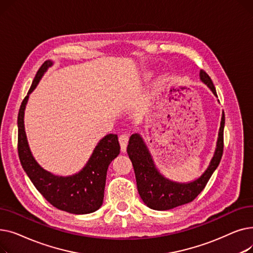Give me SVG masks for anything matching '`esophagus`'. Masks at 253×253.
Returning a JSON list of instances; mask_svg holds the SVG:
<instances>
[{"mask_svg":"<svg viewBox=\"0 0 253 253\" xmlns=\"http://www.w3.org/2000/svg\"><path fill=\"white\" fill-rule=\"evenodd\" d=\"M128 140H129V134H127V133H122L119 136V141H120V145H121L122 152L126 151Z\"/></svg>","mask_w":253,"mask_h":253,"instance_id":"obj_1","label":"esophagus"}]
</instances>
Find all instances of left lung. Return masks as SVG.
<instances>
[{
  "instance_id": "left-lung-1",
  "label": "left lung",
  "mask_w": 253,
  "mask_h": 253,
  "mask_svg": "<svg viewBox=\"0 0 253 253\" xmlns=\"http://www.w3.org/2000/svg\"><path fill=\"white\" fill-rule=\"evenodd\" d=\"M200 79L216 95L212 80L203 70L200 71ZM223 128L224 114L222 113L216 149L210 164L200 177L188 183L174 182L165 178L156 168L152 156L141 136L138 133L132 134L129 139L127 153L133 165L137 190L144 204L155 210H169L195 200L196 197L204 190L221 160L223 153Z\"/></svg>"
}]
</instances>
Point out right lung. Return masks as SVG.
Masks as SVG:
<instances>
[{
	"instance_id": "add662e5",
	"label": "right lung",
	"mask_w": 253,
	"mask_h": 253,
	"mask_svg": "<svg viewBox=\"0 0 253 253\" xmlns=\"http://www.w3.org/2000/svg\"><path fill=\"white\" fill-rule=\"evenodd\" d=\"M52 64L51 60H46L41 65L28 95L21 102L17 118L19 160L36 189L51 205L70 213L87 214L96 211L102 205L106 172L111 162L120 154V143L117 134L104 136L93 151L86 166L72 176H56L37 163L24 131V110L30 94Z\"/></svg>"
}]
</instances>
